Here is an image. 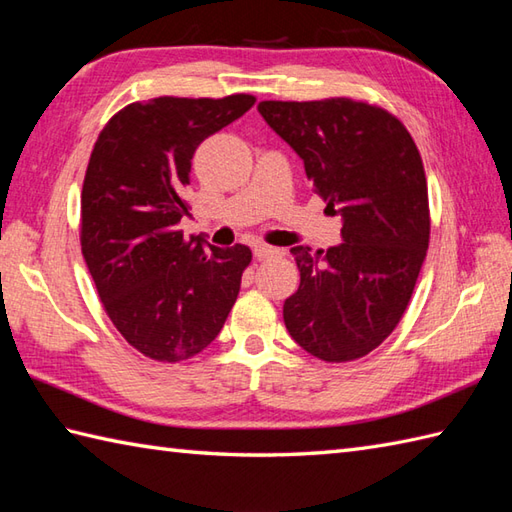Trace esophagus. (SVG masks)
<instances>
[{
	"label": "esophagus",
	"mask_w": 512,
	"mask_h": 512,
	"mask_svg": "<svg viewBox=\"0 0 512 512\" xmlns=\"http://www.w3.org/2000/svg\"><path fill=\"white\" fill-rule=\"evenodd\" d=\"M253 250H255V259H259V262H266V259H270V257H277V255H279V250H277V248H273V246H264V244H257Z\"/></svg>",
	"instance_id": "esophagus-1"
}]
</instances>
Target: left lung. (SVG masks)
Segmentation results:
<instances>
[{
	"instance_id": "1",
	"label": "left lung",
	"mask_w": 512,
	"mask_h": 512,
	"mask_svg": "<svg viewBox=\"0 0 512 512\" xmlns=\"http://www.w3.org/2000/svg\"><path fill=\"white\" fill-rule=\"evenodd\" d=\"M257 110L303 160L325 213L343 220V244L290 248L301 284L284 303L286 328L321 361H356L394 332L427 255L420 151L394 114L347 96Z\"/></svg>"
}]
</instances>
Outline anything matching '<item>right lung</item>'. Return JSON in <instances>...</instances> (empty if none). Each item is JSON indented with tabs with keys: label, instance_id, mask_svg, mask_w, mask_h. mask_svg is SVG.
Here are the masks:
<instances>
[{
	"label": "right lung",
	"instance_id": "1",
	"mask_svg": "<svg viewBox=\"0 0 512 512\" xmlns=\"http://www.w3.org/2000/svg\"><path fill=\"white\" fill-rule=\"evenodd\" d=\"M255 96H160L116 112L92 149L81 191V250L123 339L151 361L180 363L220 334L253 259L250 248H206L178 228L184 189L204 138Z\"/></svg>",
	"mask_w": 512,
	"mask_h": 512
}]
</instances>
